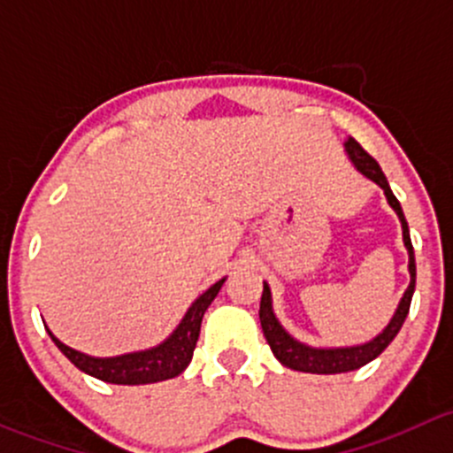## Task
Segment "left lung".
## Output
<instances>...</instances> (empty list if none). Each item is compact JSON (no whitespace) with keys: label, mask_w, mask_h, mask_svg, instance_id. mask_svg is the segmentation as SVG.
<instances>
[{"label":"left lung","mask_w":453,"mask_h":453,"mask_svg":"<svg viewBox=\"0 0 453 453\" xmlns=\"http://www.w3.org/2000/svg\"><path fill=\"white\" fill-rule=\"evenodd\" d=\"M347 146L349 158L353 161V165L371 179L372 183L380 185L384 189L386 198H388L390 207L397 211L399 220H401V228H403V242L405 249H408L410 255V286L405 290L403 298H401L397 311H395L393 320L388 323V327L381 331L377 338H372L371 342L360 344V347H344V349H311L307 344H301L298 340L292 338L286 329L279 325V320L274 319L273 314V301H270V288L264 283V295H261V303H259V320H261V329H264L265 340H268L270 349H273L274 357L281 362L283 366L295 368V371L301 372H316V375H335V372H347V371H356V368L368 365L371 360H375L386 347L395 340V335L399 334L401 325H403L405 316L410 311V301H412L414 295V286H417V264H414V249L412 242H410V231H408V222H405L403 211H401L399 200L395 198V194L390 192V185L386 180L384 172L381 167L377 165V161L372 158L360 143L356 142L353 137H349V142L344 143Z\"/></svg>","instance_id":"1"}]
</instances>
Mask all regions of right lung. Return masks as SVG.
<instances>
[{
	"label": "right lung",
	"instance_id": "1",
	"mask_svg": "<svg viewBox=\"0 0 453 453\" xmlns=\"http://www.w3.org/2000/svg\"><path fill=\"white\" fill-rule=\"evenodd\" d=\"M222 283H225V279L213 283L203 296L196 298V303L189 307L188 314L180 320V325L176 327L174 334H172L163 344L150 349V351L128 353V356L119 357H88L85 353L73 351L72 347L63 344L58 338H54V334L50 329L48 334L50 338L54 340L56 347L63 351V356L67 357L73 366L85 371L87 375L97 377V380L102 381H109V384L137 386L172 380V377H176L179 372H183L185 366L192 360L196 342H198L200 335L203 316L204 311H207V307L211 305L213 298L218 296V292H220Z\"/></svg>",
	"mask_w": 453,
	"mask_h": 453
}]
</instances>
